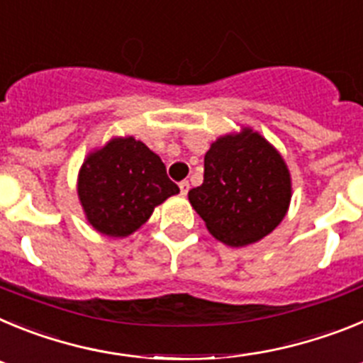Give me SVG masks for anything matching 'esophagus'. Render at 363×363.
<instances>
[{"label": "esophagus", "mask_w": 363, "mask_h": 363, "mask_svg": "<svg viewBox=\"0 0 363 363\" xmlns=\"http://www.w3.org/2000/svg\"><path fill=\"white\" fill-rule=\"evenodd\" d=\"M189 189H191V185H189L187 179H184V182L179 184V192H182V196H187Z\"/></svg>", "instance_id": "esophagus-1"}]
</instances>
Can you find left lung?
<instances>
[{
  "label": "left lung",
  "instance_id": "obj_1",
  "mask_svg": "<svg viewBox=\"0 0 363 363\" xmlns=\"http://www.w3.org/2000/svg\"><path fill=\"white\" fill-rule=\"evenodd\" d=\"M293 196L289 167L277 147L251 127L211 143L203 184L189 191L192 209L218 242L245 247L277 229Z\"/></svg>",
  "mask_w": 363,
  "mask_h": 363
}]
</instances>
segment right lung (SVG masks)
<instances>
[{
	"label": "right lung",
	"mask_w": 363,
	"mask_h": 363,
	"mask_svg": "<svg viewBox=\"0 0 363 363\" xmlns=\"http://www.w3.org/2000/svg\"><path fill=\"white\" fill-rule=\"evenodd\" d=\"M76 191L86 221L98 233L127 238L179 189L145 143L134 136H114L86 154Z\"/></svg>",
	"instance_id": "right-lung-1"
}]
</instances>
